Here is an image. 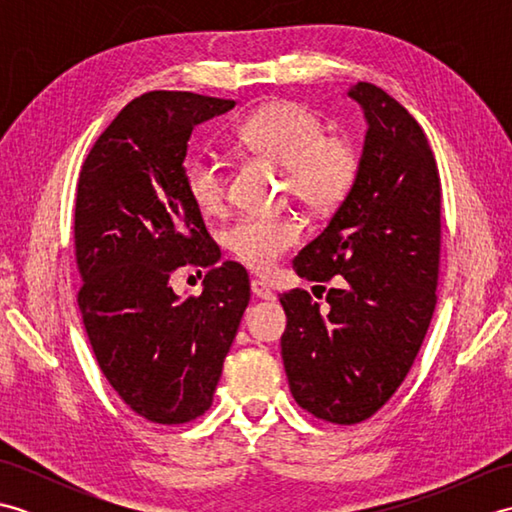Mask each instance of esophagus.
Wrapping results in <instances>:
<instances>
[{
	"mask_svg": "<svg viewBox=\"0 0 512 512\" xmlns=\"http://www.w3.org/2000/svg\"><path fill=\"white\" fill-rule=\"evenodd\" d=\"M250 290H253V295L259 297V299H266V301H273V299H275L273 290H270V288L264 284V281H259V279L250 281Z\"/></svg>",
	"mask_w": 512,
	"mask_h": 512,
	"instance_id": "1",
	"label": "esophagus"
}]
</instances>
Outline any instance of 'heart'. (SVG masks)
<instances>
[{"label":"heart","instance_id":"b5f03b06","mask_svg":"<svg viewBox=\"0 0 512 512\" xmlns=\"http://www.w3.org/2000/svg\"><path fill=\"white\" fill-rule=\"evenodd\" d=\"M231 143L281 167L292 198L312 211H330L352 191L358 154L347 136L325 134L323 118L292 101L273 103L239 121ZM184 189L198 211L220 213L228 198V171L215 156H193L184 165ZM301 226L290 215H244L224 231V246L248 268L264 273L299 244Z\"/></svg>","mask_w":512,"mask_h":512}]
</instances>
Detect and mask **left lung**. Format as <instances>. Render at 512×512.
<instances>
[{"label":"left lung","instance_id":"left-lung-1","mask_svg":"<svg viewBox=\"0 0 512 512\" xmlns=\"http://www.w3.org/2000/svg\"><path fill=\"white\" fill-rule=\"evenodd\" d=\"M347 94L367 118L358 176L292 262L303 279L345 284L328 290V312L301 288L279 297L292 396L334 424L363 422L394 396L429 330L440 273L442 187L427 136L376 85L358 81Z\"/></svg>","mask_w":512,"mask_h":512}]
</instances>
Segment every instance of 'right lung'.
Returning <instances> with one entry per match:
<instances>
[{
    "instance_id": "right-lung-1",
    "label": "right lung",
    "mask_w": 512,
    "mask_h": 512,
    "mask_svg": "<svg viewBox=\"0 0 512 512\" xmlns=\"http://www.w3.org/2000/svg\"><path fill=\"white\" fill-rule=\"evenodd\" d=\"M235 101L156 90L127 103L85 158L74 204L79 310L107 383L149 422L184 424L211 407L248 306L242 264L224 262L184 189L193 127ZM211 265L180 300L173 269Z\"/></svg>"
}]
</instances>
